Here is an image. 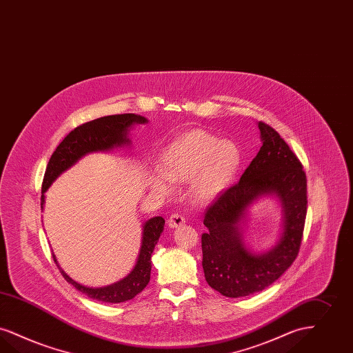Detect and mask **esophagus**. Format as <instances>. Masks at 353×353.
<instances>
[{
	"mask_svg": "<svg viewBox=\"0 0 353 353\" xmlns=\"http://www.w3.org/2000/svg\"><path fill=\"white\" fill-rule=\"evenodd\" d=\"M185 225V218L181 216L180 214H172L170 216V221H168V226L170 228H179V227L183 226Z\"/></svg>",
	"mask_w": 353,
	"mask_h": 353,
	"instance_id": "1",
	"label": "esophagus"
}]
</instances>
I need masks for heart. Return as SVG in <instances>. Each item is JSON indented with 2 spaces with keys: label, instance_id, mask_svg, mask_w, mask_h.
Masks as SVG:
<instances>
[{
  "label": "heart",
  "instance_id": "b5f03b06",
  "mask_svg": "<svg viewBox=\"0 0 353 353\" xmlns=\"http://www.w3.org/2000/svg\"><path fill=\"white\" fill-rule=\"evenodd\" d=\"M241 165L239 147L221 141L205 130H189L170 141L156 161L157 172L148 179L150 188L161 194L170 192L167 181L189 183L192 198L202 205L223 196L235 181Z\"/></svg>",
  "mask_w": 353,
  "mask_h": 353
}]
</instances>
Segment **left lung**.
<instances>
[{
    "instance_id": "1",
    "label": "left lung",
    "mask_w": 353,
    "mask_h": 353,
    "mask_svg": "<svg viewBox=\"0 0 353 353\" xmlns=\"http://www.w3.org/2000/svg\"><path fill=\"white\" fill-rule=\"evenodd\" d=\"M261 148L250 167L209 208L202 235L205 279L222 296L254 294L279 280L296 260L307 212V183L303 167L272 127L257 122ZM274 197L282 208L278 239L265 252H252L243 243L249 210L261 197Z\"/></svg>"
}]
</instances>
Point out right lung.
I'll return each mask as SVG.
<instances>
[{"label":"right lung","instance_id":"1","mask_svg":"<svg viewBox=\"0 0 353 353\" xmlns=\"http://www.w3.org/2000/svg\"><path fill=\"white\" fill-rule=\"evenodd\" d=\"M148 119L138 114H117L101 117L81 126L76 127L64 141L57 145L55 152L51 156L47 170L44 173L42 185L41 208H44L46 192L55 183L57 177L65 170L72 168L84 156L93 152H109L113 150L125 148L131 144L130 131L134 126L145 125ZM165 221L161 216H154L143 223L141 243L137 263L131 272L119 281L102 288H89L71 279L57 263V256L54 261L60 269L63 277L73 285L85 296L108 303H121L132 299L147 286L151 276V254L164 230Z\"/></svg>","mask_w":353,"mask_h":353}]
</instances>
